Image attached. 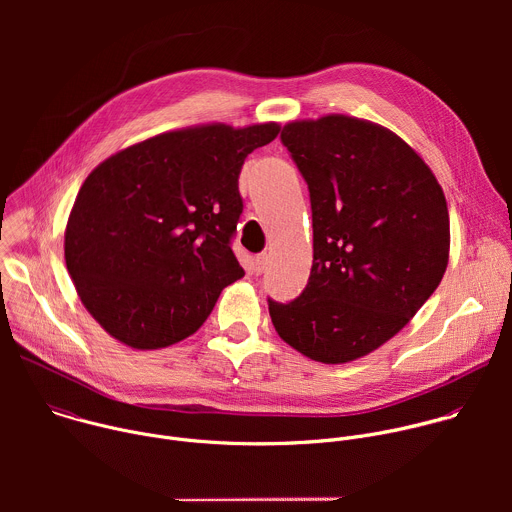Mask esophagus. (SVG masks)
Returning a JSON list of instances; mask_svg holds the SVG:
<instances>
[{"label": "esophagus", "instance_id": "1", "mask_svg": "<svg viewBox=\"0 0 512 512\" xmlns=\"http://www.w3.org/2000/svg\"><path fill=\"white\" fill-rule=\"evenodd\" d=\"M267 265H269V255H267V253H259V255L253 259V271H255L257 275H261V273L267 269Z\"/></svg>", "mask_w": 512, "mask_h": 512}]
</instances>
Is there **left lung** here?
Wrapping results in <instances>:
<instances>
[{"label": "left lung", "mask_w": 512, "mask_h": 512, "mask_svg": "<svg viewBox=\"0 0 512 512\" xmlns=\"http://www.w3.org/2000/svg\"><path fill=\"white\" fill-rule=\"evenodd\" d=\"M281 143L308 184L314 263L302 294L267 298L277 334L312 360L338 364L393 338L448 267L442 186L393 131L328 115L287 123Z\"/></svg>", "instance_id": "obj_1"}]
</instances>
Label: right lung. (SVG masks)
Here are the masks:
<instances>
[{
    "label": "right lung",
    "instance_id": "1",
    "mask_svg": "<svg viewBox=\"0 0 512 512\" xmlns=\"http://www.w3.org/2000/svg\"><path fill=\"white\" fill-rule=\"evenodd\" d=\"M277 123L206 125L145 139L85 180L68 216L66 269L91 316L152 350L194 334L245 275L233 253L245 158Z\"/></svg>",
    "mask_w": 512,
    "mask_h": 512
}]
</instances>
